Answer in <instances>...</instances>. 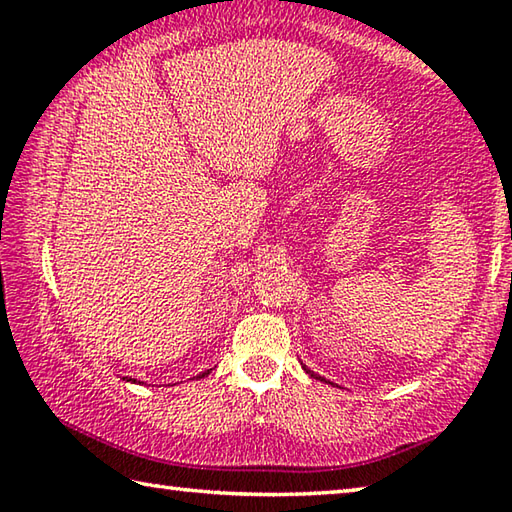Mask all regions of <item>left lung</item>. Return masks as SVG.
<instances>
[{"label":"left lung","mask_w":512,"mask_h":512,"mask_svg":"<svg viewBox=\"0 0 512 512\" xmlns=\"http://www.w3.org/2000/svg\"><path fill=\"white\" fill-rule=\"evenodd\" d=\"M305 370H307V368H305ZM307 372H309V375H311V377H316V379H320V381H323V377H318V375H314V372H311V370H307Z\"/></svg>","instance_id":"left-lung-1"}]
</instances>
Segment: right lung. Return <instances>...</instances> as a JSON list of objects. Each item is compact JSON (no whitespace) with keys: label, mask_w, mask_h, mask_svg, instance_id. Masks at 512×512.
I'll return each instance as SVG.
<instances>
[{"label":"right lung","mask_w":512,"mask_h":512,"mask_svg":"<svg viewBox=\"0 0 512 512\" xmlns=\"http://www.w3.org/2000/svg\"><path fill=\"white\" fill-rule=\"evenodd\" d=\"M205 375H207V372H203V375H201V377H205ZM133 381H135V379H133Z\"/></svg>","instance_id":"1"}]
</instances>
